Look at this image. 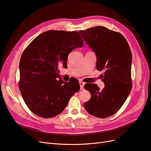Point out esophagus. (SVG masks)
Wrapping results in <instances>:
<instances>
[{"mask_svg":"<svg viewBox=\"0 0 151 151\" xmlns=\"http://www.w3.org/2000/svg\"><path fill=\"white\" fill-rule=\"evenodd\" d=\"M79 84H80V87H81V90H83L84 88V85H85V83L82 82V81H80L79 82Z\"/></svg>","mask_w":151,"mask_h":151,"instance_id":"obj_1","label":"esophagus"}]
</instances>
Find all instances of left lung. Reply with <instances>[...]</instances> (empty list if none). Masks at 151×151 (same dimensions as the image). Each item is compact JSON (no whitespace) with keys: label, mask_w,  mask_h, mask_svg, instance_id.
Masks as SVG:
<instances>
[{"label":"left lung","mask_w":151,"mask_h":151,"mask_svg":"<svg viewBox=\"0 0 151 151\" xmlns=\"http://www.w3.org/2000/svg\"><path fill=\"white\" fill-rule=\"evenodd\" d=\"M85 43L96 55V69L104 70L100 90L97 85L86 83L91 98L84 107L90 114L106 118L116 113L124 104L132 87V55L125 38L120 33L103 26L79 31Z\"/></svg>","instance_id":"obj_1"}]
</instances>
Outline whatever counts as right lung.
<instances>
[{
	"label": "right lung",
	"instance_id": "right-lung-1",
	"mask_svg": "<svg viewBox=\"0 0 151 151\" xmlns=\"http://www.w3.org/2000/svg\"><path fill=\"white\" fill-rule=\"evenodd\" d=\"M83 46L77 31L50 30L38 35L24 50L19 62V88L34 114L43 118L57 116L80 90L78 81H63L58 68L60 64L67 66L69 53Z\"/></svg>",
	"mask_w": 151,
	"mask_h": 151
}]
</instances>
